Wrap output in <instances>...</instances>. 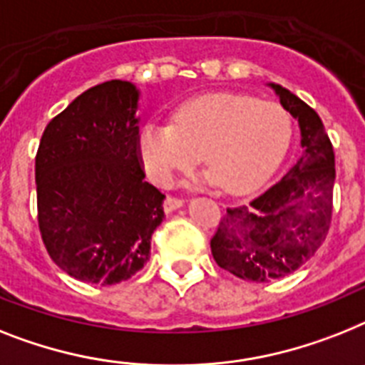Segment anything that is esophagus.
<instances>
[{"mask_svg":"<svg viewBox=\"0 0 365 365\" xmlns=\"http://www.w3.org/2000/svg\"><path fill=\"white\" fill-rule=\"evenodd\" d=\"M182 203H185V201L180 200V197H175V195H168L164 201V210L165 212H173V210L180 209V207H182Z\"/></svg>","mask_w":365,"mask_h":365,"instance_id":"1","label":"esophagus"}]
</instances>
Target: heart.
<instances>
[{"mask_svg":"<svg viewBox=\"0 0 365 365\" xmlns=\"http://www.w3.org/2000/svg\"><path fill=\"white\" fill-rule=\"evenodd\" d=\"M289 140L291 121L278 104L209 95L182 104L173 125H147L140 134V155L156 185H173L201 156L212 182L230 194H242L270 177Z\"/></svg>","mask_w":365,"mask_h":365,"instance_id":"heart-1","label":"heart"}]
</instances>
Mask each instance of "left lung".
<instances>
[{
	"instance_id": "1",
	"label": "left lung",
	"mask_w": 365,
	"mask_h": 365,
	"mask_svg": "<svg viewBox=\"0 0 365 365\" xmlns=\"http://www.w3.org/2000/svg\"><path fill=\"white\" fill-rule=\"evenodd\" d=\"M300 126L304 153L276 185L242 207H227L210 239L220 269L248 282H272L300 269L327 239L332 222L336 160L317 111L269 83Z\"/></svg>"
}]
</instances>
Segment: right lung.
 <instances>
[{"label": "right lung", "instance_id": "add662e5", "mask_svg": "<svg viewBox=\"0 0 365 365\" xmlns=\"http://www.w3.org/2000/svg\"><path fill=\"white\" fill-rule=\"evenodd\" d=\"M140 91L111 80L87 89L44 128L35 158L38 230L61 270L113 285L149 261L164 197L141 168Z\"/></svg>", "mask_w": 365, "mask_h": 365}]
</instances>
